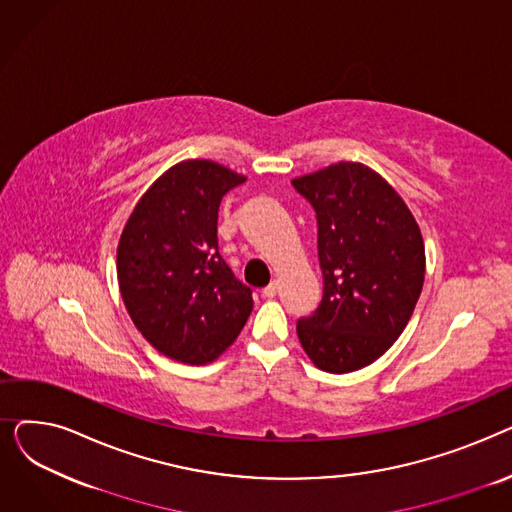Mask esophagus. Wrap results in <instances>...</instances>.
<instances>
[{
  "label": "esophagus",
  "instance_id": "1",
  "mask_svg": "<svg viewBox=\"0 0 512 512\" xmlns=\"http://www.w3.org/2000/svg\"><path fill=\"white\" fill-rule=\"evenodd\" d=\"M278 288H280V284H278V280H274L270 286H265V288H263V297H267V299H274L276 294H278Z\"/></svg>",
  "mask_w": 512,
  "mask_h": 512
}]
</instances>
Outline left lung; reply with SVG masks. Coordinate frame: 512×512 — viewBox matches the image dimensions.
I'll return each instance as SVG.
<instances>
[{
	"label": "left lung",
	"mask_w": 512,
	"mask_h": 512,
	"mask_svg": "<svg viewBox=\"0 0 512 512\" xmlns=\"http://www.w3.org/2000/svg\"><path fill=\"white\" fill-rule=\"evenodd\" d=\"M315 207L324 299L297 324L311 363L351 373L380 359L407 328L425 280V245L396 188L359 161L292 180Z\"/></svg>",
	"instance_id": "obj_1"
}]
</instances>
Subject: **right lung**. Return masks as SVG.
<instances>
[{
	"mask_svg": "<svg viewBox=\"0 0 512 512\" xmlns=\"http://www.w3.org/2000/svg\"><path fill=\"white\" fill-rule=\"evenodd\" d=\"M247 180L218 161L184 159L161 174L122 228L116 253L124 307L168 359L207 365L238 338L251 290L218 253V211Z\"/></svg>",
	"mask_w": 512,
	"mask_h": 512,
	"instance_id": "1",
	"label": "right lung"
}]
</instances>
